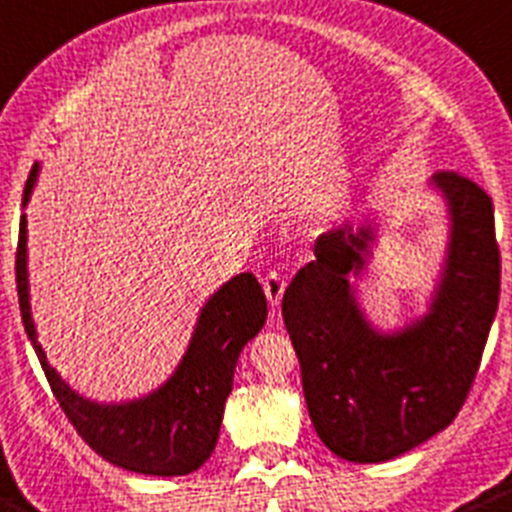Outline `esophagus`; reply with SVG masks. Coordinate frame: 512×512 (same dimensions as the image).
Here are the masks:
<instances>
[{"label": "esophagus", "mask_w": 512, "mask_h": 512, "mask_svg": "<svg viewBox=\"0 0 512 512\" xmlns=\"http://www.w3.org/2000/svg\"><path fill=\"white\" fill-rule=\"evenodd\" d=\"M262 287H265V295L267 300H270L272 307H277L282 302V292H285V280H282V275L277 270H270L265 275V280H262Z\"/></svg>", "instance_id": "esophagus-1"}]
</instances>
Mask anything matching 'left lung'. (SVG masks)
<instances>
[{
	"mask_svg": "<svg viewBox=\"0 0 512 512\" xmlns=\"http://www.w3.org/2000/svg\"><path fill=\"white\" fill-rule=\"evenodd\" d=\"M450 242L430 312L380 332L355 300L352 275L370 255L372 227H337L315 242L282 295L310 420L350 463H385L448 428L463 408L500 297L493 200L458 172H435Z\"/></svg>",
	"mask_w": 512,
	"mask_h": 512,
	"instance_id": "obj_1",
	"label": "left lung"
}]
</instances>
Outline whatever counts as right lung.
<instances>
[{"instance_id":"1","label":"right lung","mask_w":512,"mask_h":512,"mask_svg":"<svg viewBox=\"0 0 512 512\" xmlns=\"http://www.w3.org/2000/svg\"><path fill=\"white\" fill-rule=\"evenodd\" d=\"M37 172L39 165H34L24 187L22 205L29 202ZM17 292L24 330L32 340L49 388L69 423L94 453L130 473L162 478L192 473L210 458L220 438L237 357L247 340L262 330L267 317L265 292L252 272L232 277L207 300L175 375L155 393L119 405L82 398L54 367H49L29 310L27 215L19 220Z\"/></svg>"}]
</instances>
